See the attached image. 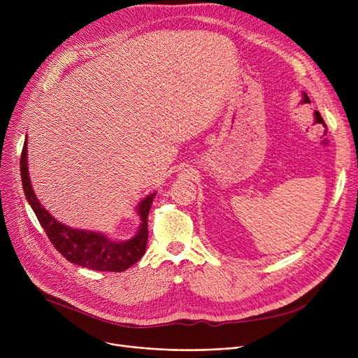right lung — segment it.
I'll return each instance as SVG.
<instances>
[{"label": "right lung", "mask_w": 358, "mask_h": 358, "mask_svg": "<svg viewBox=\"0 0 358 358\" xmlns=\"http://www.w3.org/2000/svg\"><path fill=\"white\" fill-rule=\"evenodd\" d=\"M20 174L26 199L31 206L34 215L37 216L41 227L45 229L49 241L53 243V247L69 262H72V264L96 271L120 273L134 266L145 254L148 242V213L155 197V193L148 196L138 206L142 223L136 236L126 242H115L97 232H87L65 227V224L52 217L49 212H46V209L34 196L29 180L27 139L24 141L22 150Z\"/></svg>", "instance_id": "right-lung-1"}]
</instances>
